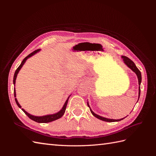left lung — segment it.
Here are the masks:
<instances>
[{"label": "left lung", "mask_w": 156, "mask_h": 156, "mask_svg": "<svg viewBox=\"0 0 156 156\" xmlns=\"http://www.w3.org/2000/svg\"><path fill=\"white\" fill-rule=\"evenodd\" d=\"M121 58L123 59L124 60V64L127 66V67H128L129 68H130L132 71L134 73H135V74L136 75V76H137V78H138V81H139V97H138V100L139 99V97H140V83H141V81H142V77H141V73L139 71V69L136 68V66H135V63L132 61L131 60H130L129 58H127V56H122ZM87 105L88 107L90 108V111L91 113L94 116L96 117L97 119H100L101 120H103V121H105V122H119V121H120L124 119L126 117H124V119H119V120H115V119H107V118H105V117H103V116H101L100 115H98L97 114H96V113H94L92 110L91 109L89 105V103H88V101H87Z\"/></svg>", "instance_id": "8db88e82"}]
</instances>
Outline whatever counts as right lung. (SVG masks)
Instances as JSON below:
<instances>
[{
    "mask_svg": "<svg viewBox=\"0 0 156 156\" xmlns=\"http://www.w3.org/2000/svg\"><path fill=\"white\" fill-rule=\"evenodd\" d=\"M40 50L41 49H37V50L34 51V52H32V53H30V55H29L27 56H26V57L23 60L21 64L20 65V66L17 68V69L16 70L15 73H14L13 80V83L14 86H15V84H16V78H17V74H18L19 72H20V71L21 69V68L23 67V66L25 64L26 60L28 58H29L30 57H31V56H32L34 55H35L36 53H38L39 51H40ZM70 96L71 95H69L68 96V99L66 100V102H65V103L64 104L62 108H61V109L60 110V111H58V112H56V113H55V114L48 115H45V116H34V115H30V113L27 112L25 109H23V108H21V110L25 113V114L28 116V117H29V119H30L31 120L37 122V123H48V122H51L55 121V120H57V119H59L60 118H61L64 115V112L66 111V106H67V104H68L69 98L70 97ZM14 97L16 98H15V101H16V102L17 103V106L21 108V106L20 105V103H19V102H18V101L17 100V98H16V88H14Z\"/></svg>",
    "mask_w": 156,
    "mask_h": 156,
    "instance_id": "1",
    "label": "right lung"
}]
</instances>
